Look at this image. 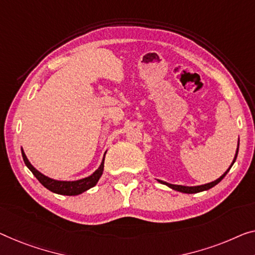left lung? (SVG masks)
Instances as JSON below:
<instances>
[{"mask_svg": "<svg viewBox=\"0 0 255 255\" xmlns=\"http://www.w3.org/2000/svg\"><path fill=\"white\" fill-rule=\"evenodd\" d=\"M238 149H239V140H238V146H237L236 154H235V158H234L233 162H231V165H230L229 168H228V169L226 170V173L223 174V175L220 176V177L218 178V180H215V181H213V182H210V183H206V184H201V185H196V187H185V185L170 184V183H167V182H164V181H160V180H158V181H159V183H162V184H165V185H167V187H169L170 189H173V190H176V191H180V192H183V193H197V192H201V191H205V190H208V189H211V188H213V187H215V185L218 184V183H220V182L222 181V178L227 175V173L229 172L231 167H233V165L235 164V161H236V158H237V154H238Z\"/></svg>", "mask_w": 255, "mask_h": 255, "instance_id": "obj_1", "label": "left lung"}]
</instances>
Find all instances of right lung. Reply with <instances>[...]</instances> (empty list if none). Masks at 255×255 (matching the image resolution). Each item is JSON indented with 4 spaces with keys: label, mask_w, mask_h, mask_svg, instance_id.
<instances>
[{
    "label": "right lung",
    "mask_w": 255,
    "mask_h": 255,
    "mask_svg": "<svg viewBox=\"0 0 255 255\" xmlns=\"http://www.w3.org/2000/svg\"><path fill=\"white\" fill-rule=\"evenodd\" d=\"M21 154H22V159H24L25 165L28 167V169L33 173V175L39 180L40 183L42 184L44 188L50 190L51 192L58 193V195L78 196L80 193L87 191V190H89L90 188H93L97 184V182L100 180V177L102 176V174H103V170H104L105 154L100 167H98V168L95 170L90 176L81 178V180H77V181H58V180H54V178H50L43 175V174L40 173L36 168H34L27 159V157H26L25 152L22 149H21Z\"/></svg>",
    "instance_id": "right-lung-1"
}]
</instances>
